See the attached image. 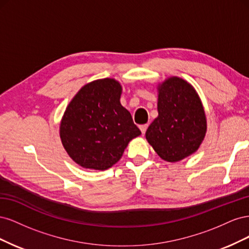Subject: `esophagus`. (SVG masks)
Here are the masks:
<instances>
[{
	"label": "esophagus",
	"mask_w": 249,
	"mask_h": 249,
	"mask_svg": "<svg viewBox=\"0 0 249 249\" xmlns=\"http://www.w3.org/2000/svg\"><path fill=\"white\" fill-rule=\"evenodd\" d=\"M147 126H148V124H142V125L139 126L140 130H141V133H142L143 135L145 134V132H146V130H147Z\"/></svg>",
	"instance_id": "1"
}]
</instances>
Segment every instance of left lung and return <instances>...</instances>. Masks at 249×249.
<instances>
[{"label":"left lung","mask_w":249,"mask_h":249,"mask_svg":"<svg viewBox=\"0 0 249 249\" xmlns=\"http://www.w3.org/2000/svg\"><path fill=\"white\" fill-rule=\"evenodd\" d=\"M159 115L145 137L163 160L178 162L197 150L205 138L207 120L194 88L177 77L159 86Z\"/></svg>","instance_id":"left-lung-1"}]
</instances>
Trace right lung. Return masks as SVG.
Returning <instances> with one entry per match:
<instances>
[{
	"label": "right lung",
	"instance_id": "obj_1",
	"mask_svg": "<svg viewBox=\"0 0 249 249\" xmlns=\"http://www.w3.org/2000/svg\"><path fill=\"white\" fill-rule=\"evenodd\" d=\"M122 86L113 79L93 81L80 89L60 125L62 144L84 168L105 170L122 158L141 134L131 113L120 104Z\"/></svg>",
	"mask_w": 249,
	"mask_h": 249
}]
</instances>
